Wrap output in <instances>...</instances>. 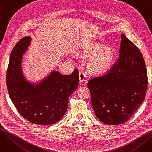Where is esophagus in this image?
Wrapping results in <instances>:
<instances>
[{
    "label": "esophagus",
    "instance_id": "1",
    "mask_svg": "<svg viewBox=\"0 0 152 152\" xmlns=\"http://www.w3.org/2000/svg\"><path fill=\"white\" fill-rule=\"evenodd\" d=\"M86 75L83 73V72H80L79 74V79L80 83H86Z\"/></svg>",
    "mask_w": 152,
    "mask_h": 152
}]
</instances>
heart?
I'll use <instances>...</instances> for the list:
<instances>
[{
	"mask_svg": "<svg viewBox=\"0 0 152 152\" xmlns=\"http://www.w3.org/2000/svg\"><path fill=\"white\" fill-rule=\"evenodd\" d=\"M76 57L86 60V67L88 73L101 75L112 66L115 55L111 46L99 42L86 44L77 50Z\"/></svg>",
	"mask_w": 152,
	"mask_h": 152,
	"instance_id": "1",
	"label": "heart"
}]
</instances>
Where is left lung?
<instances>
[{"label":"left lung","instance_id":"left-lung-1","mask_svg":"<svg viewBox=\"0 0 152 152\" xmlns=\"http://www.w3.org/2000/svg\"><path fill=\"white\" fill-rule=\"evenodd\" d=\"M119 57L107 74L87 83L95 115L108 125L120 124L128 120L144 100L147 89L143 56L123 34Z\"/></svg>","mask_w":152,"mask_h":152}]
</instances>
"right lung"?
<instances>
[{
  "label": "right lung",
  "mask_w": 152,
  "mask_h": 152,
  "mask_svg": "<svg viewBox=\"0 0 152 152\" xmlns=\"http://www.w3.org/2000/svg\"><path fill=\"white\" fill-rule=\"evenodd\" d=\"M31 42L30 36L22 38L11 52L6 75L8 92L26 120L39 125L53 124L66 113L69 97L79 85V72L75 69L71 75H63L53 70L37 82L29 81L23 74L21 62Z\"/></svg>",
  "instance_id": "obj_1"
}]
</instances>
